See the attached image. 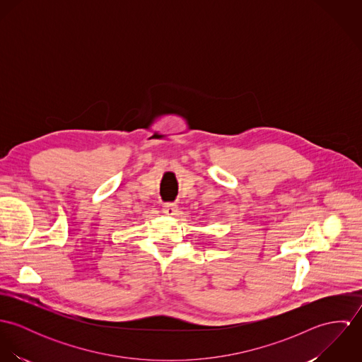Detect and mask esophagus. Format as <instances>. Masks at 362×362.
<instances>
[{
    "instance_id": "obj_1",
    "label": "esophagus",
    "mask_w": 362,
    "mask_h": 362,
    "mask_svg": "<svg viewBox=\"0 0 362 362\" xmlns=\"http://www.w3.org/2000/svg\"><path fill=\"white\" fill-rule=\"evenodd\" d=\"M163 210H164V213H165L167 216H174V214L177 213V205H175V204H171V202H167V204H164Z\"/></svg>"
}]
</instances>
